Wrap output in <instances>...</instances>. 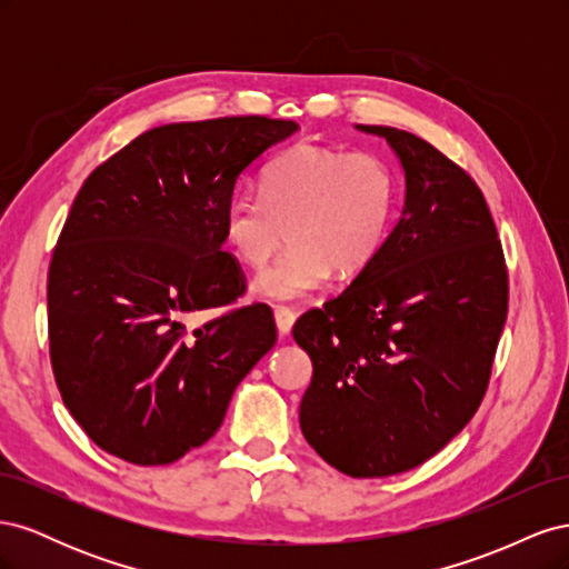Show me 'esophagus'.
Segmentation results:
<instances>
[{
  "label": "esophagus",
  "mask_w": 569,
  "mask_h": 569,
  "mask_svg": "<svg viewBox=\"0 0 569 569\" xmlns=\"http://www.w3.org/2000/svg\"><path fill=\"white\" fill-rule=\"evenodd\" d=\"M295 320H297V313L291 311V308H287V306L274 308V322H278V332L282 337H287L291 332V325H295Z\"/></svg>",
  "instance_id": "esophagus-1"
}]
</instances>
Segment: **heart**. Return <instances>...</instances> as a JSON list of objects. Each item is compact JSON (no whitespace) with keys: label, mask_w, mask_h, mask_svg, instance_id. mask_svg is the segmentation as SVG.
<instances>
[{"label":"heart","mask_w":569,"mask_h":569,"mask_svg":"<svg viewBox=\"0 0 569 569\" xmlns=\"http://www.w3.org/2000/svg\"><path fill=\"white\" fill-rule=\"evenodd\" d=\"M399 199V176L380 153L301 144L268 166L263 192L230 197L222 228L234 256L253 270L270 261L289 230L291 247L253 291L299 301L322 289L332 270L353 274L372 263L393 228Z\"/></svg>","instance_id":"1"}]
</instances>
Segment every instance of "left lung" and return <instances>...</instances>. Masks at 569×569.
<instances>
[{"label":"left lung","instance_id":"obj_1","mask_svg":"<svg viewBox=\"0 0 569 569\" xmlns=\"http://www.w3.org/2000/svg\"><path fill=\"white\" fill-rule=\"evenodd\" d=\"M380 134L406 170L401 220L349 289L303 313L299 422L349 477L418 468L472 420L508 316V268L477 182L420 137Z\"/></svg>","mask_w":569,"mask_h":569}]
</instances>
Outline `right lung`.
<instances>
[{"label":"right lung","mask_w":569,"mask_h":569,"mask_svg":"<svg viewBox=\"0 0 569 569\" xmlns=\"http://www.w3.org/2000/svg\"><path fill=\"white\" fill-rule=\"evenodd\" d=\"M295 130L268 116L161 126L80 187L49 263V358L99 449L134 465L182 458L274 347L270 306H232L247 280L222 251V216L242 170ZM211 307L223 313L188 327Z\"/></svg>","instance_id":"obj_1"}]
</instances>
